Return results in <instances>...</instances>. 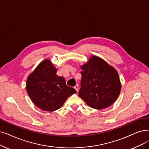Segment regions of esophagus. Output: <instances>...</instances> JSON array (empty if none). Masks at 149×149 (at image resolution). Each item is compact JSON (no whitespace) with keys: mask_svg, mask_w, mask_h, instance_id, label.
Segmentation results:
<instances>
[{"mask_svg":"<svg viewBox=\"0 0 149 149\" xmlns=\"http://www.w3.org/2000/svg\"><path fill=\"white\" fill-rule=\"evenodd\" d=\"M74 88L76 89V91L77 92H78V91H79V85L77 84L76 86H74Z\"/></svg>","mask_w":149,"mask_h":149,"instance_id":"obj_1","label":"esophagus"}]
</instances>
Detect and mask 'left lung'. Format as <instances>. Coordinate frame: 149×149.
Wrapping results in <instances>:
<instances>
[{
	"mask_svg": "<svg viewBox=\"0 0 149 149\" xmlns=\"http://www.w3.org/2000/svg\"><path fill=\"white\" fill-rule=\"evenodd\" d=\"M81 68L80 98L95 109H105L114 103L122 87L117 70L97 56H91Z\"/></svg>",
	"mask_w": 149,
	"mask_h": 149,
	"instance_id": "left-lung-1",
	"label": "left lung"
}]
</instances>
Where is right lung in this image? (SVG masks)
Returning a JSON list of instances; mask_svg holds the SVG:
<instances>
[{
  "instance_id": "obj_1",
  "label": "right lung",
  "mask_w": 149,
  "mask_h": 149,
  "mask_svg": "<svg viewBox=\"0 0 149 149\" xmlns=\"http://www.w3.org/2000/svg\"><path fill=\"white\" fill-rule=\"evenodd\" d=\"M57 69L49 59L41 62L30 74L26 82L29 97L38 108L52 112L61 108L74 88L66 85L65 79L56 74Z\"/></svg>"
}]
</instances>
